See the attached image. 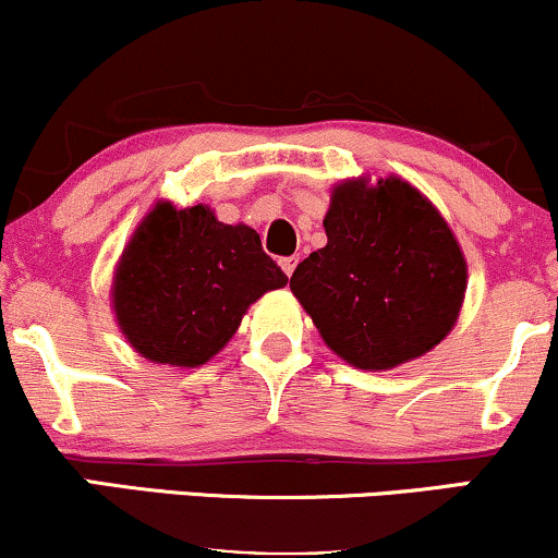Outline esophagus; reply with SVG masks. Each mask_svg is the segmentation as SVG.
<instances>
[{"label":"esophagus","mask_w":558,"mask_h":558,"mask_svg":"<svg viewBox=\"0 0 558 558\" xmlns=\"http://www.w3.org/2000/svg\"><path fill=\"white\" fill-rule=\"evenodd\" d=\"M296 265H299V257H283V259H280V267H283V272L288 275V278H291L293 270H296Z\"/></svg>","instance_id":"1"}]
</instances>
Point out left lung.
<instances>
[{"instance_id":"1","label":"left lung","mask_w":558,"mask_h":558,"mask_svg":"<svg viewBox=\"0 0 558 558\" xmlns=\"http://www.w3.org/2000/svg\"><path fill=\"white\" fill-rule=\"evenodd\" d=\"M328 243L291 275L323 341L360 369L417 360L457 325L466 262L438 209L401 178L343 181L323 220Z\"/></svg>"}]
</instances>
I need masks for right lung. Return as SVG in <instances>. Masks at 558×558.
<instances>
[{
    "instance_id": "obj_1",
    "label": "right lung",
    "mask_w": 558,
    "mask_h": 558,
    "mask_svg": "<svg viewBox=\"0 0 558 558\" xmlns=\"http://www.w3.org/2000/svg\"><path fill=\"white\" fill-rule=\"evenodd\" d=\"M286 283L254 228L226 226L207 204L157 202L118 262L112 306L144 360L198 367L233 338L254 301Z\"/></svg>"
}]
</instances>
